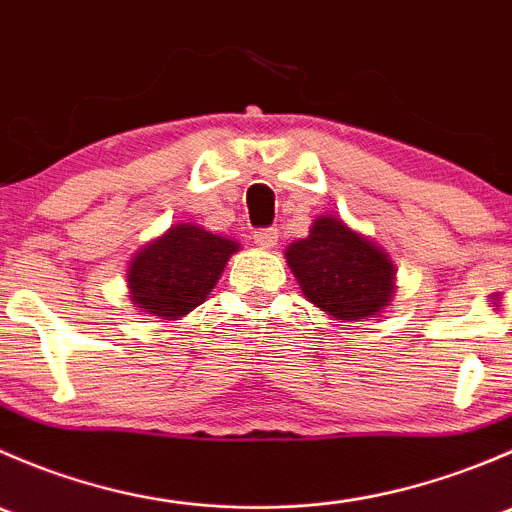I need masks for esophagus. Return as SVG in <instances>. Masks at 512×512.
Wrapping results in <instances>:
<instances>
[{"label":"esophagus","mask_w":512,"mask_h":512,"mask_svg":"<svg viewBox=\"0 0 512 512\" xmlns=\"http://www.w3.org/2000/svg\"><path fill=\"white\" fill-rule=\"evenodd\" d=\"M252 240L262 250H270V247L277 245V227H260V230H255Z\"/></svg>","instance_id":"esophagus-1"}]
</instances>
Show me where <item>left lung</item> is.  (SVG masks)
Segmentation results:
<instances>
[{
  "mask_svg": "<svg viewBox=\"0 0 512 512\" xmlns=\"http://www.w3.org/2000/svg\"><path fill=\"white\" fill-rule=\"evenodd\" d=\"M287 262L309 302L344 322L371 317L394 292V265L384 252L329 215L287 247Z\"/></svg>",
  "mask_w": 512,
  "mask_h": 512,
  "instance_id": "1",
  "label": "left lung"
}]
</instances>
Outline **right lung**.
Masks as SVG:
<instances>
[{"instance_id": "add662e5", "label": "right lung", "mask_w": 512, "mask_h": 512, "mask_svg": "<svg viewBox=\"0 0 512 512\" xmlns=\"http://www.w3.org/2000/svg\"><path fill=\"white\" fill-rule=\"evenodd\" d=\"M237 245L198 225H175L143 247L128 270L131 297L163 319L188 314L205 302Z\"/></svg>"}]
</instances>
